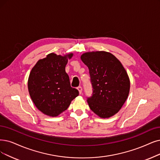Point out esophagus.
<instances>
[{
  "instance_id": "obj_1",
  "label": "esophagus",
  "mask_w": 160,
  "mask_h": 160,
  "mask_svg": "<svg viewBox=\"0 0 160 160\" xmlns=\"http://www.w3.org/2000/svg\"><path fill=\"white\" fill-rule=\"evenodd\" d=\"M78 91H79V94H81V93H82V87H81V86H79V87H78Z\"/></svg>"
}]
</instances>
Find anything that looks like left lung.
Masks as SVG:
<instances>
[{
  "label": "left lung",
  "mask_w": 160,
  "mask_h": 160,
  "mask_svg": "<svg viewBox=\"0 0 160 160\" xmlns=\"http://www.w3.org/2000/svg\"><path fill=\"white\" fill-rule=\"evenodd\" d=\"M81 59L89 69L92 94L87 98L91 110L102 118L117 113L128 97L130 81L121 62L104 51L86 52Z\"/></svg>",
  "instance_id": "obj_1"
}]
</instances>
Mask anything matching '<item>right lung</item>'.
I'll list each match as a JSON object with an SVG mask.
<instances>
[{
  "label": "right lung",
  "instance_id": "right-lung-1",
  "mask_svg": "<svg viewBox=\"0 0 160 160\" xmlns=\"http://www.w3.org/2000/svg\"><path fill=\"white\" fill-rule=\"evenodd\" d=\"M72 56L49 54L31 69L28 79L30 97L38 110L47 116H58L79 95L78 89L71 87L65 70Z\"/></svg>",
  "mask_w": 160,
  "mask_h": 160
}]
</instances>
